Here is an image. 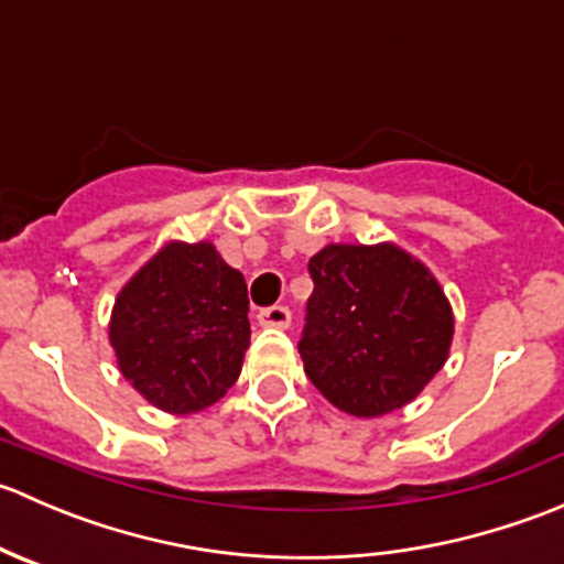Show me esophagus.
Masks as SVG:
<instances>
[{"label": "esophagus", "instance_id": "obj_1", "mask_svg": "<svg viewBox=\"0 0 564 564\" xmlns=\"http://www.w3.org/2000/svg\"><path fill=\"white\" fill-rule=\"evenodd\" d=\"M259 322L264 327H275V329H286L292 324V314H289L286 305H272V308L259 311Z\"/></svg>", "mask_w": 564, "mask_h": 564}]
</instances>
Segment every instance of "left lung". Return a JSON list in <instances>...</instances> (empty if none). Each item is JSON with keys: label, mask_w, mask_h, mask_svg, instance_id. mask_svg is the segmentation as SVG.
Returning a JSON list of instances; mask_svg holds the SVG:
<instances>
[{"label": "left lung", "mask_w": 564, "mask_h": 564, "mask_svg": "<svg viewBox=\"0 0 564 564\" xmlns=\"http://www.w3.org/2000/svg\"><path fill=\"white\" fill-rule=\"evenodd\" d=\"M308 270L297 349L314 388L351 417L412 403L447 362L456 327L434 272L395 242H329Z\"/></svg>", "instance_id": "obj_1"}]
</instances>
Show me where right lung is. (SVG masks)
I'll use <instances>...</instances> for the list:
<instances>
[{"label": "right lung", "mask_w": 564, "mask_h": 564, "mask_svg": "<svg viewBox=\"0 0 564 564\" xmlns=\"http://www.w3.org/2000/svg\"><path fill=\"white\" fill-rule=\"evenodd\" d=\"M108 340L152 406L196 414L237 382L250 344L248 286L213 242H166L119 289Z\"/></svg>", "instance_id": "add662e5"}]
</instances>
